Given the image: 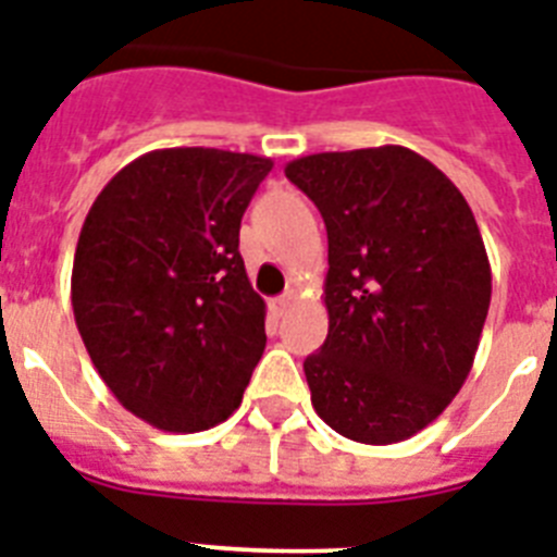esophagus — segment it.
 <instances>
[{
  "mask_svg": "<svg viewBox=\"0 0 557 557\" xmlns=\"http://www.w3.org/2000/svg\"><path fill=\"white\" fill-rule=\"evenodd\" d=\"M293 301H296V293H284V296L278 298H270V312H273V315H284V312L293 307Z\"/></svg>",
  "mask_w": 557,
  "mask_h": 557,
  "instance_id": "34e87169",
  "label": "esophagus"
}]
</instances>
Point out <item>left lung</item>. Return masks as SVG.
Segmentation results:
<instances>
[{
	"instance_id": "left-lung-1",
	"label": "left lung",
	"mask_w": 557,
	"mask_h": 557,
	"mask_svg": "<svg viewBox=\"0 0 557 557\" xmlns=\"http://www.w3.org/2000/svg\"><path fill=\"white\" fill-rule=\"evenodd\" d=\"M287 178L327 227L330 330L307 356L312 407L344 438L398 444L463 387L493 273L461 190L401 145L301 156Z\"/></svg>"
}]
</instances>
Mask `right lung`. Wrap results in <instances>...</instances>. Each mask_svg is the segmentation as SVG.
Segmentation results:
<instances>
[{
    "mask_svg": "<svg viewBox=\"0 0 557 557\" xmlns=\"http://www.w3.org/2000/svg\"><path fill=\"white\" fill-rule=\"evenodd\" d=\"M270 170L268 156L215 147L150 150L110 178L82 224L76 327L110 393L156 430L222 424L264 352L268 310L238 227Z\"/></svg>",
    "mask_w": 557,
    "mask_h": 557,
    "instance_id": "right-lung-1",
    "label": "right lung"
}]
</instances>
